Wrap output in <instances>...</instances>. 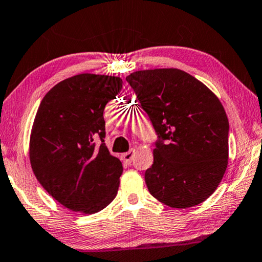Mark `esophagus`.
Instances as JSON below:
<instances>
[{
  "mask_svg": "<svg viewBox=\"0 0 262 262\" xmlns=\"http://www.w3.org/2000/svg\"><path fill=\"white\" fill-rule=\"evenodd\" d=\"M135 154H136V150L135 149H131L130 151H127V152H125L122 155V157L124 159L125 163H127V164H130L132 162V159L135 157Z\"/></svg>",
  "mask_w": 262,
  "mask_h": 262,
  "instance_id": "34e87169",
  "label": "esophagus"
}]
</instances>
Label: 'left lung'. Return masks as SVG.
<instances>
[{
    "instance_id": "left-lung-1",
    "label": "left lung",
    "mask_w": 262,
    "mask_h": 262,
    "mask_svg": "<svg viewBox=\"0 0 262 262\" xmlns=\"http://www.w3.org/2000/svg\"><path fill=\"white\" fill-rule=\"evenodd\" d=\"M126 81L158 135L145 171L150 194L180 209L202 203L228 164L229 123L219 98L177 68L137 71Z\"/></svg>"
}]
</instances>
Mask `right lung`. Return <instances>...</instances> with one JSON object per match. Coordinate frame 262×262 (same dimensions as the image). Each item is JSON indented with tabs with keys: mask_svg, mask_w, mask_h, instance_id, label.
<instances>
[{
	"mask_svg": "<svg viewBox=\"0 0 262 262\" xmlns=\"http://www.w3.org/2000/svg\"><path fill=\"white\" fill-rule=\"evenodd\" d=\"M122 86L119 77L78 74L56 84L37 108L30 164L45 190L68 209L98 213L118 192L123 165L104 143V108Z\"/></svg>",
	"mask_w": 262,
	"mask_h": 262,
	"instance_id": "add662e5",
	"label": "right lung"
}]
</instances>
